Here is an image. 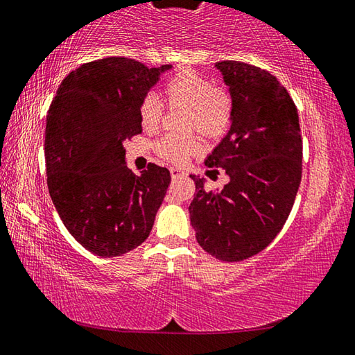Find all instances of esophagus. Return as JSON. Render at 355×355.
Here are the masks:
<instances>
[{"label":"esophagus","mask_w":355,"mask_h":355,"mask_svg":"<svg viewBox=\"0 0 355 355\" xmlns=\"http://www.w3.org/2000/svg\"><path fill=\"white\" fill-rule=\"evenodd\" d=\"M170 173H171V178H173V179L181 178V176H184V174H185V173L181 170V168H171Z\"/></svg>","instance_id":"obj_1"}]
</instances>
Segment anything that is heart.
Returning <instances> with one entry per match:
<instances>
[{
	"label": "heart",
	"mask_w": 355,
	"mask_h": 355,
	"mask_svg": "<svg viewBox=\"0 0 355 355\" xmlns=\"http://www.w3.org/2000/svg\"><path fill=\"white\" fill-rule=\"evenodd\" d=\"M164 95L170 105H184L187 114L184 128H195L201 134L214 137L227 126L232 115V98L223 87L212 85L210 79L193 70H181L166 79ZM162 104L155 96L148 95L140 104V123L151 132L159 128ZM198 149V140L191 134H168L157 143L162 157L181 164Z\"/></svg>",
	"instance_id": "obj_1"
}]
</instances>
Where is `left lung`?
<instances>
[{
    "label": "left lung",
    "instance_id": "left-lung-1",
    "mask_svg": "<svg viewBox=\"0 0 355 355\" xmlns=\"http://www.w3.org/2000/svg\"><path fill=\"white\" fill-rule=\"evenodd\" d=\"M215 67L229 87L232 115L206 165L221 168L229 182L221 191H207L204 179L191 174L196 195L189 214L204 251L240 262L276 239L293 207L302 173L300 116L271 73L235 60Z\"/></svg>",
    "mask_w": 355,
    "mask_h": 355
}]
</instances>
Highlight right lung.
I'll return each mask as SVG.
<instances>
[{"instance_id":"add662e5","label":"right lung","mask_w":355,"mask_h":355,"mask_svg":"<svg viewBox=\"0 0 355 355\" xmlns=\"http://www.w3.org/2000/svg\"><path fill=\"white\" fill-rule=\"evenodd\" d=\"M170 68L93 60L62 80L49 105V196L68 232L99 257L121 256L148 239L170 185V171L155 164L134 174L123 146L141 132L140 104Z\"/></svg>"}]
</instances>
